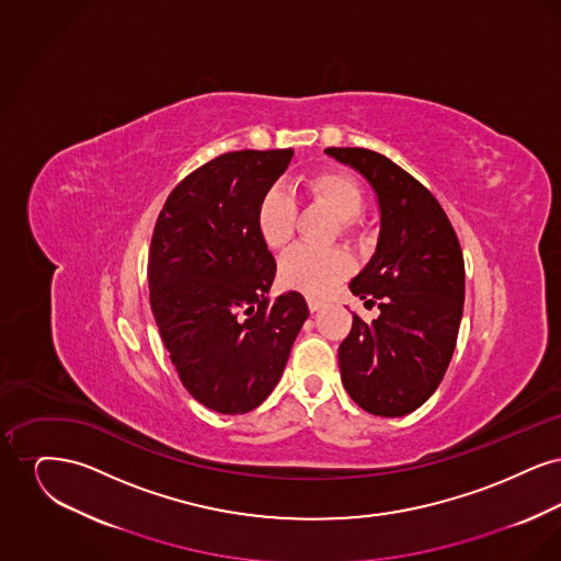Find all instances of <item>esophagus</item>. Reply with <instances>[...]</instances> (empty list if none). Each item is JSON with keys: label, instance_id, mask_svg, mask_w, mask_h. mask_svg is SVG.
Segmentation results:
<instances>
[{"label": "esophagus", "instance_id": "obj_1", "mask_svg": "<svg viewBox=\"0 0 561 561\" xmlns=\"http://www.w3.org/2000/svg\"><path fill=\"white\" fill-rule=\"evenodd\" d=\"M307 305H309V311H320L321 307H325V300L316 298V296H307Z\"/></svg>", "mask_w": 561, "mask_h": 561}]
</instances>
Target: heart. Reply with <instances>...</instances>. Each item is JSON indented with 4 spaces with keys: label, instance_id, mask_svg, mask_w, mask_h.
<instances>
[{
    "label": "heart",
    "instance_id": "1",
    "mask_svg": "<svg viewBox=\"0 0 561 561\" xmlns=\"http://www.w3.org/2000/svg\"><path fill=\"white\" fill-rule=\"evenodd\" d=\"M302 193L313 202L323 204L341 218L343 236L355 233V220L366 204L362 185L347 174L336 170H323L311 174L302 183ZM296 206L293 197L282 187L268 188L256 210V227L271 250L286 248L294 236ZM353 261L345 250H313L298 245L279 263V279L286 288L298 293L321 296L330 293L339 282L351 275Z\"/></svg>",
    "mask_w": 561,
    "mask_h": 561
}]
</instances>
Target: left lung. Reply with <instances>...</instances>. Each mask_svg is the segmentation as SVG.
I'll return each mask as SVG.
<instances>
[{
    "label": "left lung",
    "mask_w": 561,
    "mask_h": 561,
    "mask_svg": "<svg viewBox=\"0 0 561 561\" xmlns=\"http://www.w3.org/2000/svg\"><path fill=\"white\" fill-rule=\"evenodd\" d=\"M325 153L373 185L380 236L348 290L380 316L357 313L339 347L351 400L376 416H403L435 393L453 359L465 302V261L453 222L425 185L398 163L359 147Z\"/></svg>",
    "instance_id": "8db88e82"
}]
</instances>
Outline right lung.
Returning a JSON list of instances; mask_svg holds the SVG:
<instances>
[{
  "instance_id": "add662e5",
  "label": "right lung",
  "mask_w": 561,
  "mask_h": 561,
  "mask_svg": "<svg viewBox=\"0 0 561 561\" xmlns=\"http://www.w3.org/2000/svg\"><path fill=\"white\" fill-rule=\"evenodd\" d=\"M293 149L231 151L168 195L149 248V300L188 393L220 414L267 400L309 316L300 293L275 300V259L256 227Z\"/></svg>"
}]
</instances>
